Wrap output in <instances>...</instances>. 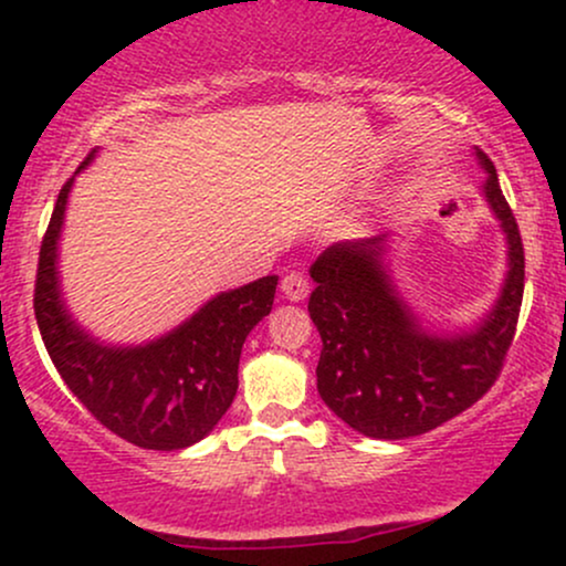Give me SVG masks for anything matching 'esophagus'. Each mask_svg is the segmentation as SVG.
Instances as JSON below:
<instances>
[{"mask_svg":"<svg viewBox=\"0 0 566 566\" xmlns=\"http://www.w3.org/2000/svg\"><path fill=\"white\" fill-rule=\"evenodd\" d=\"M282 292L284 297L292 303H301L308 297V279H305L303 274H297V271H292V274H287L282 279Z\"/></svg>","mask_w":566,"mask_h":566,"instance_id":"34e87169","label":"esophagus"}]
</instances>
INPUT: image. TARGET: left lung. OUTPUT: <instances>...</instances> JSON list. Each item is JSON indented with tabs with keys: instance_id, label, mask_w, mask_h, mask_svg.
I'll return each mask as SVG.
<instances>
[{
	"instance_id": "left-lung-1",
	"label": "left lung",
	"mask_w": 566,
	"mask_h": 566,
	"mask_svg": "<svg viewBox=\"0 0 566 566\" xmlns=\"http://www.w3.org/2000/svg\"><path fill=\"white\" fill-rule=\"evenodd\" d=\"M486 172L482 197L505 233L503 287L479 322L437 329L423 324L396 287L388 237L337 242L311 263L308 314L322 335L316 388L337 418L369 439H409L469 409L503 367L524 295V247L500 191L495 165L473 148Z\"/></svg>"
}]
</instances>
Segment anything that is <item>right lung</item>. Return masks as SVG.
I'll list each match as a JSON object with an SVG mask.
<instances>
[{"instance_id": "add662e5", "label": "right lung", "mask_w": 566, "mask_h": 566, "mask_svg": "<svg viewBox=\"0 0 566 566\" xmlns=\"http://www.w3.org/2000/svg\"><path fill=\"white\" fill-rule=\"evenodd\" d=\"M97 157V148L82 161ZM74 175V178H76ZM74 178L61 188L39 250L34 314L50 359L95 420L143 450L197 444L229 412L247 335L271 314L279 276L218 292L170 333L146 343H106L84 329L63 301L61 233Z\"/></svg>"}]
</instances>
